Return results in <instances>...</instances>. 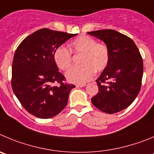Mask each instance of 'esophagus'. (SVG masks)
I'll return each instance as SVG.
<instances>
[{"mask_svg":"<svg viewBox=\"0 0 154 154\" xmlns=\"http://www.w3.org/2000/svg\"><path fill=\"white\" fill-rule=\"evenodd\" d=\"M85 86H86L85 84H77V85H76V87H85Z\"/></svg>","mask_w":154,"mask_h":154,"instance_id":"obj_1","label":"esophagus"}]
</instances>
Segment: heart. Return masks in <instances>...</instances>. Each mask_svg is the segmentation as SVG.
Segmentation results:
<instances>
[{
    "label": "heart",
    "instance_id": "b5f03b06",
    "mask_svg": "<svg viewBox=\"0 0 154 154\" xmlns=\"http://www.w3.org/2000/svg\"><path fill=\"white\" fill-rule=\"evenodd\" d=\"M70 51L76 54H81L80 67H74L66 73V78L70 83L83 84L91 80L95 70L101 72L107 67L109 61V51L105 44L88 35H81L71 42ZM69 49L59 46L54 52V60L57 67L66 70L72 64V56Z\"/></svg>",
    "mask_w": 154,
    "mask_h": 154
}]
</instances>
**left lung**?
<instances>
[{"instance_id":"obj_1","label":"left lung","mask_w":154,"mask_h":154,"mask_svg":"<svg viewBox=\"0 0 154 154\" xmlns=\"http://www.w3.org/2000/svg\"><path fill=\"white\" fill-rule=\"evenodd\" d=\"M88 34L104 42L109 51V64L96 80L99 92L91 102L103 112H119L128 107L140 92L142 57L133 40L116 30H97Z\"/></svg>"}]
</instances>
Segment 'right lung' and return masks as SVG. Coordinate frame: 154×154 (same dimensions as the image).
Listing matches in <instances>:
<instances>
[{
  "label": "right lung",
  "instance_id": "add662e5",
  "mask_svg": "<svg viewBox=\"0 0 154 154\" xmlns=\"http://www.w3.org/2000/svg\"><path fill=\"white\" fill-rule=\"evenodd\" d=\"M77 35L41 29L24 38L14 56L11 86L28 112L40 119L59 114L68 101L73 84L64 83L54 60V52L67 40ZM54 83H59L55 86Z\"/></svg>",
  "mask_w": 154,
  "mask_h": 154
}]
</instances>
